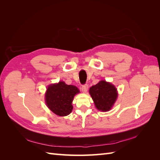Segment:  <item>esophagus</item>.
Listing matches in <instances>:
<instances>
[{
    "mask_svg": "<svg viewBox=\"0 0 160 160\" xmlns=\"http://www.w3.org/2000/svg\"><path fill=\"white\" fill-rule=\"evenodd\" d=\"M88 88H89V86L88 84H85V85H83L81 87V89H82V91L84 92V93H86L87 91L88 90Z\"/></svg>",
    "mask_w": 160,
    "mask_h": 160,
    "instance_id": "obj_1",
    "label": "esophagus"
}]
</instances>
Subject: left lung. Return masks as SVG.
<instances>
[{
	"mask_svg": "<svg viewBox=\"0 0 160 160\" xmlns=\"http://www.w3.org/2000/svg\"><path fill=\"white\" fill-rule=\"evenodd\" d=\"M89 93L97 109L107 111L114 104L118 98L117 89L110 83L101 81L89 89Z\"/></svg>",
	"mask_w": 160,
	"mask_h": 160,
	"instance_id": "obj_1",
	"label": "left lung"
}]
</instances>
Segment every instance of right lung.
Returning <instances> with one entry per match:
<instances>
[{"label":"right lung","mask_w":160,"mask_h":160,"mask_svg":"<svg viewBox=\"0 0 160 160\" xmlns=\"http://www.w3.org/2000/svg\"><path fill=\"white\" fill-rule=\"evenodd\" d=\"M79 90L75 86L67 85L61 81L48 87L45 94L46 103L53 113L59 116H66L72 109V102Z\"/></svg>","instance_id":"right-lung-1"}]
</instances>
